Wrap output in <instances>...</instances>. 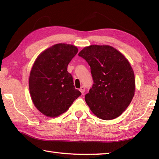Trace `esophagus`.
<instances>
[{
  "label": "esophagus",
  "instance_id": "1",
  "mask_svg": "<svg viewBox=\"0 0 159 159\" xmlns=\"http://www.w3.org/2000/svg\"><path fill=\"white\" fill-rule=\"evenodd\" d=\"M80 90V92H81V93L82 94H83L84 93V92H85V87H80V89H79Z\"/></svg>",
  "mask_w": 159,
  "mask_h": 159
}]
</instances>
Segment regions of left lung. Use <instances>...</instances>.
<instances>
[{"label": "left lung", "instance_id": "8db88e82", "mask_svg": "<svg viewBox=\"0 0 159 159\" xmlns=\"http://www.w3.org/2000/svg\"><path fill=\"white\" fill-rule=\"evenodd\" d=\"M91 67L93 85L85 102L100 119L119 117L131 102L135 90L133 70L128 59L111 46L91 45L79 53Z\"/></svg>", "mask_w": 159, "mask_h": 159}]
</instances>
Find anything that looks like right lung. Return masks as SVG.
I'll list each match as a JSON object with an SVG mask.
<instances>
[{
    "label": "right lung",
    "instance_id": "right-lung-1",
    "mask_svg": "<svg viewBox=\"0 0 159 159\" xmlns=\"http://www.w3.org/2000/svg\"><path fill=\"white\" fill-rule=\"evenodd\" d=\"M78 51L75 46L57 43L39 54L33 63L29 80L30 94L35 107L47 117L65 113L81 95L67 72Z\"/></svg>",
    "mask_w": 159,
    "mask_h": 159
}]
</instances>
